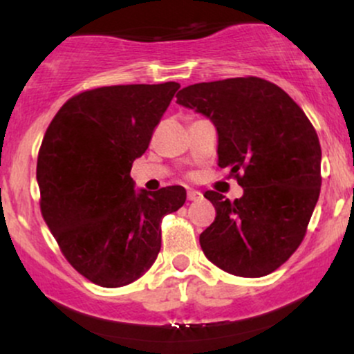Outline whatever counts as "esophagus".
I'll return each mask as SVG.
<instances>
[{
	"mask_svg": "<svg viewBox=\"0 0 354 354\" xmlns=\"http://www.w3.org/2000/svg\"><path fill=\"white\" fill-rule=\"evenodd\" d=\"M186 196H188L189 201H200L201 198H203V194L200 193V191H196V189H188Z\"/></svg>",
	"mask_w": 354,
	"mask_h": 354,
	"instance_id": "obj_1",
	"label": "esophagus"
}]
</instances>
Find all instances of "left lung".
Masks as SVG:
<instances>
[{
	"mask_svg": "<svg viewBox=\"0 0 354 354\" xmlns=\"http://www.w3.org/2000/svg\"><path fill=\"white\" fill-rule=\"evenodd\" d=\"M176 103L213 121L218 166L243 196L214 191L216 218L200 234L203 253L243 278L273 273L301 245L319 198L321 146L306 115L281 88L248 76L183 88Z\"/></svg>",
	"mask_w": 354,
	"mask_h": 354,
	"instance_id": "left-lung-1",
	"label": "left lung"
}]
</instances>
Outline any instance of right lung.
Returning <instances> with one entry per match:
<instances>
[{"label":"right lung","instance_id":"1","mask_svg":"<svg viewBox=\"0 0 354 354\" xmlns=\"http://www.w3.org/2000/svg\"><path fill=\"white\" fill-rule=\"evenodd\" d=\"M178 89L174 81L88 89L44 133L36 166L41 214L70 265L103 288L126 286L151 268L161 219L186 201L183 186L135 191L129 176Z\"/></svg>","mask_w":354,"mask_h":354}]
</instances>
